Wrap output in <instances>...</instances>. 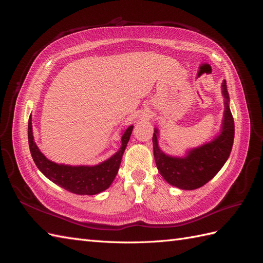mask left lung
Masks as SVG:
<instances>
[{
  "label": "left lung",
  "instance_id": "obj_1",
  "mask_svg": "<svg viewBox=\"0 0 263 263\" xmlns=\"http://www.w3.org/2000/svg\"><path fill=\"white\" fill-rule=\"evenodd\" d=\"M221 92L225 99V112L220 134L208 144L189 150L185 157H172L162 153L158 145V129L155 128V161L158 171L169 184L181 190L198 189L216 176L227 161L234 144L235 124L225 80L221 83Z\"/></svg>",
  "mask_w": 263,
  "mask_h": 263
}]
</instances>
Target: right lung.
<instances>
[{
    "label": "right lung",
    "mask_w": 263,
    "mask_h": 263,
    "mask_svg": "<svg viewBox=\"0 0 263 263\" xmlns=\"http://www.w3.org/2000/svg\"><path fill=\"white\" fill-rule=\"evenodd\" d=\"M133 125L122 136V146L115 155L97 165H67L48 160L38 149L33 136L31 117L28 119V144L33 160L46 178L71 193L79 195L99 194L109 187L121 165L122 157L128 144Z\"/></svg>",
    "instance_id": "1"
}]
</instances>
